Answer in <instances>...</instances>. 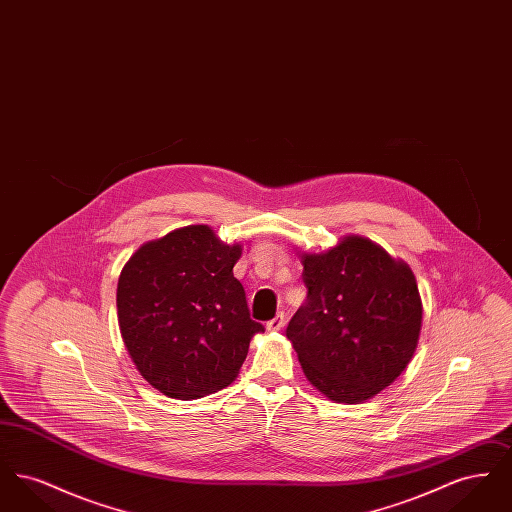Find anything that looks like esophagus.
Here are the masks:
<instances>
[{"instance_id": "obj_1", "label": "esophagus", "mask_w": 512, "mask_h": 512, "mask_svg": "<svg viewBox=\"0 0 512 512\" xmlns=\"http://www.w3.org/2000/svg\"><path fill=\"white\" fill-rule=\"evenodd\" d=\"M284 324H286V317H284V313H278V315L272 318V320H268L267 328L270 332H278V330H282V328H284Z\"/></svg>"}]
</instances>
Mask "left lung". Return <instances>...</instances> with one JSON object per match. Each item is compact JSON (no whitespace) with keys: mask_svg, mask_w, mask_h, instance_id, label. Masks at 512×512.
<instances>
[{"mask_svg":"<svg viewBox=\"0 0 512 512\" xmlns=\"http://www.w3.org/2000/svg\"><path fill=\"white\" fill-rule=\"evenodd\" d=\"M307 301L286 336L307 380L336 403L388 388L413 359L422 299L411 267L363 236L301 253Z\"/></svg>","mask_w":512,"mask_h":512,"instance_id":"obj_1","label":"left lung"}]
</instances>
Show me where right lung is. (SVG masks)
I'll use <instances>...</instances> for the list:
<instances>
[{
	"label": "right lung",
	"instance_id": "right-lung-1",
	"mask_svg": "<svg viewBox=\"0 0 512 512\" xmlns=\"http://www.w3.org/2000/svg\"><path fill=\"white\" fill-rule=\"evenodd\" d=\"M242 244L220 242L207 224L176 228L140 245L122 267L117 317L130 359L172 399H197L232 384L249 341L265 332L251 320L234 278Z\"/></svg>",
	"mask_w": 512,
	"mask_h": 512
}]
</instances>
